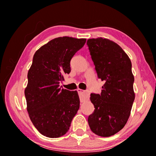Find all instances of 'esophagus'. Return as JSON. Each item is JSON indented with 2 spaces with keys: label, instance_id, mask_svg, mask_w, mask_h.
Wrapping results in <instances>:
<instances>
[{
  "label": "esophagus",
  "instance_id": "1",
  "mask_svg": "<svg viewBox=\"0 0 156 156\" xmlns=\"http://www.w3.org/2000/svg\"><path fill=\"white\" fill-rule=\"evenodd\" d=\"M77 91L79 93V94L80 96V100H81V102H83L84 101L85 99H88L89 97V93L87 91H84V90H82V89H77ZM83 96L82 97V99H80V97Z\"/></svg>",
  "mask_w": 156,
  "mask_h": 156
}]
</instances>
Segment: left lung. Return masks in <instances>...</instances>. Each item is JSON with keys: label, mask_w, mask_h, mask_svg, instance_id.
<instances>
[{"label": "left lung", "mask_w": 156, "mask_h": 156, "mask_svg": "<svg viewBox=\"0 0 156 156\" xmlns=\"http://www.w3.org/2000/svg\"><path fill=\"white\" fill-rule=\"evenodd\" d=\"M98 77L105 84L101 94H91L94 112L88 123L96 135L109 137L124 127L135 99L131 62L122 48L106 38L87 40Z\"/></svg>", "instance_id": "8db88e82"}]
</instances>
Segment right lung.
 <instances>
[{"mask_svg":"<svg viewBox=\"0 0 156 156\" xmlns=\"http://www.w3.org/2000/svg\"><path fill=\"white\" fill-rule=\"evenodd\" d=\"M86 40L57 37L34 55L25 89L27 111L35 127L46 137L65 135L80 108L77 91L61 89L59 84L71 72L70 60Z\"/></svg>","mask_w":156,"mask_h":156,"instance_id":"add662e5","label":"right lung"}]
</instances>
